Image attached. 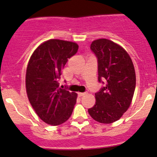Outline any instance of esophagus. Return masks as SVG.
<instances>
[{
	"instance_id": "1",
	"label": "esophagus",
	"mask_w": 157,
	"mask_h": 157,
	"mask_svg": "<svg viewBox=\"0 0 157 157\" xmlns=\"http://www.w3.org/2000/svg\"><path fill=\"white\" fill-rule=\"evenodd\" d=\"M85 94H86L85 93H78V96H80H80H83Z\"/></svg>"
}]
</instances>
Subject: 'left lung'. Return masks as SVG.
Instances as JSON below:
<instances>
[{"mask_svg": "<svg viewBox=\"0 0 157 157\" xmlns=\"http://www.w3.org/2000/svg\"><path fill=\"white\" fill-rule=\"evenodd\" d=\"M90 48L98 58V80L105 86L95 93L96 103L88 109L99 123L118 121L132 102L136 86L134 64L126 50L107 39L94 40Z\"/></svg>", "mask_w": 157, "mask_h": 157, "instance_id": "left-lung-1", "label": "left lung"}]
</instances>
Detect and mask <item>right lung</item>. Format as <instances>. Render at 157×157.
<instances>
[{"instance_id":"obj_1","label":"right lung","mask_w":157,"mask_h":157,"mask_svg":"<svg viewBox=\"0 0 157 157\" xmlns=\"http://www.w3.org/2000/svg\"><path fill=\"white\" fill-rule=\"evenodd\" d=\"M78 47L75 42L49 39L30 57L26 73V93L36 113L46 124L59 125L72 114L77 94L60 88L58 79Z\"/></svg>"}]
</instances>
